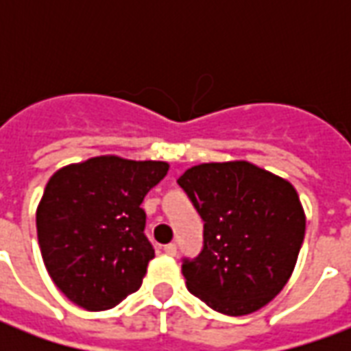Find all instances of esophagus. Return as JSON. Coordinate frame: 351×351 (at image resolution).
Here are the masks:
<instances>
[{
    "instance_id": "esophagus-1",
    "label": "esophagus",
    "mask_w": 351,
    "mask_h": 351,
    "mask_svg": "<svg viewBox=\"0 0 351 351\" xmlns=\"http://www.w3.org/2000/svg\"><path fill=\"white\" fill-rule=\"evenodd\" d=\"M163 250H165V254H169V256H176V244L175 243H169L163 246Z\"/></svg>"
}]
</instances>
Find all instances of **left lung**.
I'll use <instances>...</instances> for the list:
<instances>
[{"label":"left lung","instance_id":"8db88e82","mask_svg":"<svg viewBox=\"0 0 351 351\" xmlns=\"http://www.w3.org/2000/svg\"><path fill=\"white\" fill-rule=\"evenodd\" d=\"M178 184L205 221V246L186 259L191 293L226 316L263 308L284 289L306 216L293 184L250 161L193 165Z\"/></svg>","mask_w":351,"mask_h":351}]
</instances>
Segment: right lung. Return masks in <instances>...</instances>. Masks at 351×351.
<instances>
[{"label":"right lung","instance_id":"1","mask_svg":"<svg viewBox=\"0 0 351 351\" xmlns=\"http://www.w3.org/2000/svg\"><path fill=\"white\" fill-rule=\"evenodd\" d=\"M167 171V161L97 156L50 176L37 239L50 278L69 301L97 312L141 287L154 258L141 203Z\"/></svg>","mask_w":351,"mask_h":351}]
</instances>
